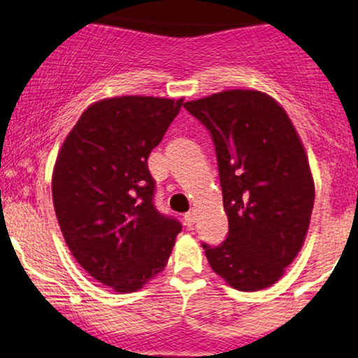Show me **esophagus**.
I'll return each instance as SVG.
<instances>
[{"mask_svg":"<svg viewBox=\"0 0 358 358\" xmlns=\"http://www.w3.org/2000/svg\"><path fill=\"white\" fill-rule=\"evenodd\" d=\"M183 220H185V224H187V226H193L194 221H196V213H194V210L185 213Z\"/></svg>","mask_w":358,"mask_h":358,"instance_id":"34e87169","label":"esophagus"}]
</instances>
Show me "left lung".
Here are the masks:
<instances>
[{
	"label": "left lung",
	"mask_w": 358,
	"mask_h": 358,
	"mask_svg": "<svg viewBox=\"0 0 358 358\" xmlns=\"http://www.w3.org/2000/svg\"><path fill=\"white\" fill-rule=\"evenodd\" d=\"M185 108L215 142L228 215V238L203 244L206 259L238 291L273 286L301 251L314 208L299 134L280 103L259 90H223Z\"/></svg>",
	"instance_id": "8db88e82"
}]
</instances>
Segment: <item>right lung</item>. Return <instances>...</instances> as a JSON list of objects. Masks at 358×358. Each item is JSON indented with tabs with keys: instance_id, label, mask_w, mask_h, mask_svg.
Listing matches in <instances>:
<instances>
[{
	"instance_id": "1",
	"label": "right lung",
	"mask_w": 358,
	"mask_h": 358,
	"mask_svg": "<svg viewBox=\"0 0 358 358\" xmlns=\"http://www.w3.org/2000/svg\"><path fill=\"white\" fill-rule=\"evenodd\" d=\"M183 99L124 96L94 102L72 127L52 171V203L72 256L115 292L162 273L182 231L153 205L148 155Z\"/></svg>"
}]
</instances>
